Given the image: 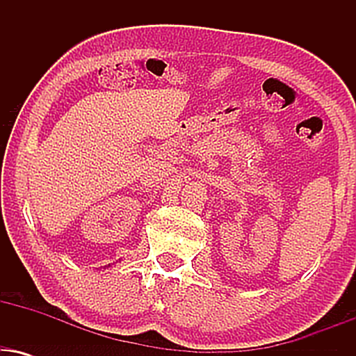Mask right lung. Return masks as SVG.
Wrapping results in <instances>:
<instances>
[{
    "instance_id": "1",
    "label": "right lung",
    "mask_w": 356,
    "mask_h": 356,
    "mask_svg": "<svg viewBox=\"0 0 356 356\" xmlns=\"http://www.w3.org/2000/svg\"><path fill=\"white\" fill-rule=\"evenodd\" d=\"M108 266H110V264H108ZM108 266H105V268H108Z\"/></svg>"
}]
</instances>
